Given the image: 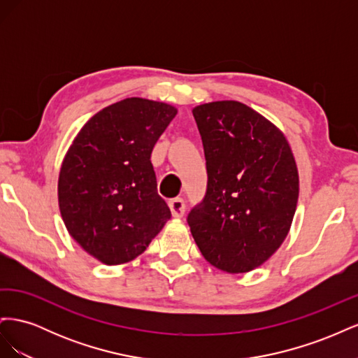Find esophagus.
<instances>
[{"mask_svg":"<svg viewBox=\"0 0 358 358\" xmlns=\"http://www.w3.org/2000/svg\"><path fill=\"white\" fill-rule=\"evenodd\" d=\"M169 206H170L171 215L175 216V218H182L183 213H185V201H183V200L179 199V197L170 200Z\"/></svg>","mask_w":358,"mask_h":358,"instance_id":"34e87169","label":"esophagus"}]
</instances>
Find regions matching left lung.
Returning a JSON list of instances; mask_svg holds the SVG:
<instances>
[{"mask_svg": "<svg viewBox=\"0 0 358 358\" xmlns=\"http://www.w3.org/2000/svg\"><path fill=\"white\" fill-rule=\"evenodd\" d=\"M204 148L208 191L188 215L200 252L227 273H246L284 243L299 200V171L280 129L243 103L192 109Z\"/></svg>", "mask_w": 358, "mask_h": 358, "instance_id": "1", "label": "left lung"}]
</instances>
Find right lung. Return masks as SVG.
<instances>
[{"mask_svg":"<svg viewBox=\"0 0 358 358\" xmlns=\"http://www.w3.org/2000/svg\"><path fill=\"white\" fill-rule=\"evenodd\" d=\"M176 113L175 106L138 96L107 106L82 127L62 159V221L103 264L133 262L170 220L150 154Z\"/></svg>","mask_w":358,"mask_h":358,"instance_id":"obj_1","label":"right lung"}]
</instances>
